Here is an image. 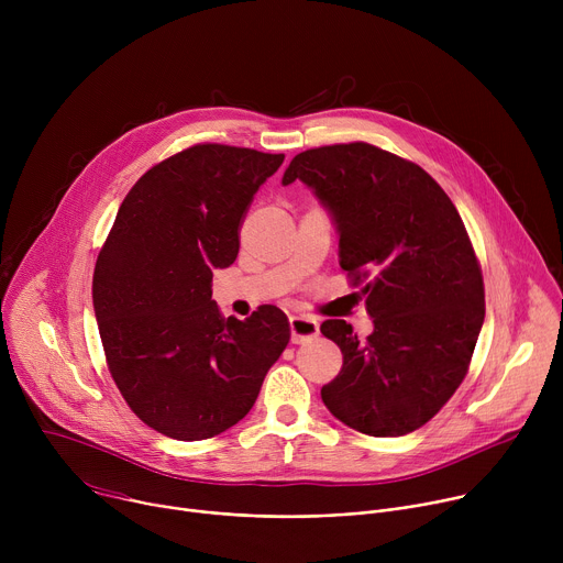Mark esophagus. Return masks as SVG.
I'll list each match as a JSON object with an SVG mask.
<instances>
[{
	"mask_svg": "<svg viewBox=\"0 0 563 563\" xmlns=\"http://www.w3.org/2000/svg\"><path fill=\"white\" fill-rule=\"evenodd\" d=\"M289 328L294 343H307L313 336H318V320L311 316H291Z\"/></svg>",
	"mask_w": 563,
	"mask_h": 563,
	"instance_id": "obj_1",
	"label": "esophagus"
}]
</instances>
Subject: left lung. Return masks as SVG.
<instances>
[{
    "instance_id": "1",
    "label": "left lung",
    "mask_w": 563,
    "mask_h": 563,
    "mask_svg": "<svg viewBox=\"0 0 563 563\" xmlns=\"http://www.w3.org/2000/svg\"><path fill=\"white\" fill-rule=\"evenodd\" d=\"M294 180L330 211L341 267L354 285L365 280L374 323L365 341L345 320L320 325L343 352L323 404L363 434H410L456 391L484 325V278L463 220L430 174L367 142L298 153L283 185Z\"/></svg>"
}]
</instances>
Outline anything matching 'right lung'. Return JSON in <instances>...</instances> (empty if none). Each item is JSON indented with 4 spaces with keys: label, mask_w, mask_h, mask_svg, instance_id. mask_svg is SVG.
I'll return each instance as SVG.
<instances>
[{
    "label": "right lung",
    "mask_w": 563,
    "mask_h": 563,
    "mask_svg": "<svg viewBox=\"0 0 563 563\" xmlns=\"http://www.w3.org/2000/svg\"><path fill=\"white\" fill-rule=\"evenodd\" d=\"M283 153L196 144L126 194L93 274L109 372L137 419L178 441L216 437L256 404L289 343V320L263 305L224 318L213 269L240 250V224Z\"/></svg>",
    "instance_id": "obj_1"
}]
</instances>
